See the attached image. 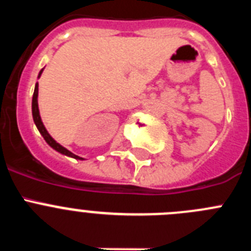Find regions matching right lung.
<instances>
[{"label": "right lung", "mask_w": 251, "mask_h": 251, "mask_svg": "<svg viewBox=\"0 0 251 251\" xmlns=\"http://www.w3.org/2000/svg\"><path fill=\"white\" fill-rule=\"evenodd\" d=\"M41 73H43V70L40 72L39 76L41 75ZM37 93H39V84H36V86H35V92H34V97H32V117H34V122L35 124H36L37 129H39V132L43 134L44 139L46 141V143H48L49 146H51V147L54 148V150H56L57 152L63 153V154H66V156L69 157H73V158H79V159H83L80 158L79 156H76V154H74V153H72L70 151H68L66 148H64L63 146H60L59 143H56V142L52 139V137L50 136L48 133V130H46V128L44 127L43 122H41V118H40V113H39V105H37Z\"/></svg>", "instance_id": "obj_1"}]
</instances>
